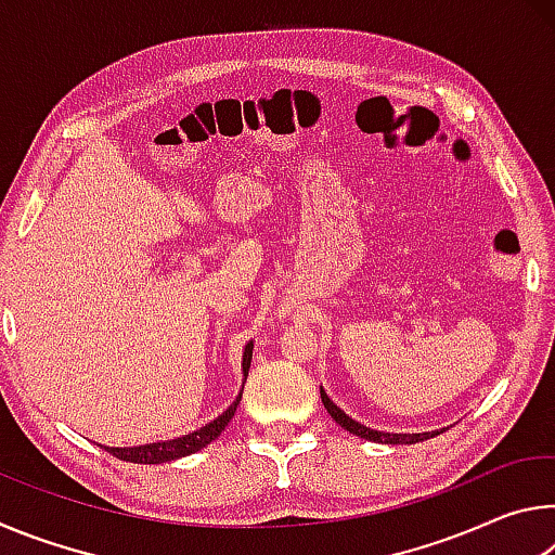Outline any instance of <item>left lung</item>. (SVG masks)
<instances>
[{
	"label": "left lung",
	"mask_w": 555,
	"mask_h": 555,
	"mask_svg": "<svg viewBox=\"0 0 555 555\" xmlns=\"http://www.w3.org/2000/svg\"><path fill=\"white\" fill-rule=\"evenodd\" d=\"M321 399H323V406L327 409V413H331V416L335 418V424H340L345 430H350L352 436H360L364 440H374V443L411 446V443H421V440L440 436V430H446V428H440V430H428V434H384V430H374V428L357 424V421L347 416V413L340 406H335L331 397H327V393L323 391V387H321Z\"/></svg>",
	"instance_id": "8db88e82"
}]
</instances>
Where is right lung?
<instances>
[{"label":"right lung","mask_w":555,"mask_h":555,"mask_svg":"<svg viewBox=\"0 0 555 555\" xmlns=\"http://www.w3.org/2000/svg\"><path fill=\"white\" fill-rule=\"evenodd\" d=\"M251 343L244 345V354H242V374H244V382H247V374H249V364H251ZM244 382H242V389H244ZM242 401V391L240 397L230 403L228 411H222L218 418L210 421V424H205L203 428L193 430V434L181 436V438H173V440H162V443H146V446H137V448H107L109 455H115L119 460H127V463H139V465H158V463H171V460L178 457H185V455H193L203 450L208 443H212L215 438H218L224 426L230 424L234 411H237V403Z\"/></svg>","instance_id":"add662e5"}]
</instances>
